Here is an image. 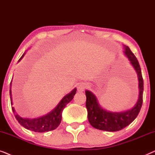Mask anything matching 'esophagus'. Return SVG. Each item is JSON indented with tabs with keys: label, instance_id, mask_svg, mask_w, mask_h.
<instances>
[{
	"label": "esophagus",
	"instance_id": "1",
	"mask_svg": "<svg viewBox=\"0 0 155 155\" xmlns=\"http://www.w3.org/2000/svg\"><path fill=\"white\" fill-rule=\"evenodd\" d=\"M84 88H85V86H84V84L80 83L78 84V90L79 91V92H82V91H84Z\"/></svg>",
	"mask_w": 155,
	"mask_h": 155
}]
</instances>
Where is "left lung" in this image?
<instances>
[{
  "mask_svg": "<svg viewBox=\"0 0 155 155\" xmlns=\"http://www.w3.org/2000/svg\"><path fill=\"white\" fill-rule=\"evenodd\" d=\"M125 56L129 60L135 71L136 72L138 80V99L132 109L120 112L107 111L101 107L94 94L89 90H85L86 107L87 109V118L91 126L101 130L115 132L126 128L135 119L138 115L143 104V79L142 77L141 69L136 57L133 54L128 46L124 45Z\"/></svg>",
  "mask_w": 155,
  "mask_h": 155,
  "instance_id": "1",
  "label": "left lung"
}]
</instances>
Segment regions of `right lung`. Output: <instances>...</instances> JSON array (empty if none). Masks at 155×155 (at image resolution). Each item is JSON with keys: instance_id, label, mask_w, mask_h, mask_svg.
<instances>
[{"instance_id": "add662e5", "label": "right lung", "mask_w": 155, "mask_h": 155, "mask_svg": "<svg viewBox=\"0 0 155 155\" xmlns=\"http://www.w3.org/2000/svg\"><path fill=\"white\" fill-rule=\"evenodd\" d=\"M25 53L22 55V57L19 59L18 62L22 60L24 57ZM77 89L74 88L69 94L65 95L63 98L61 99L58 104L49 113L46 115L42 116L41 117L35 118H23L18 114L15 111V109L13 107H12V111L15 114L16 119L19 122L21 126H22L25 128L27 130L34 131L37 133H44L51 131L56 129L59 125H60L61 120H62V112L64 109L65 106L73 99L74 95L75 94ZM10 97L11 105L13 104L12 98V80L10 85Z\"/></svg>"}]
</instances>
